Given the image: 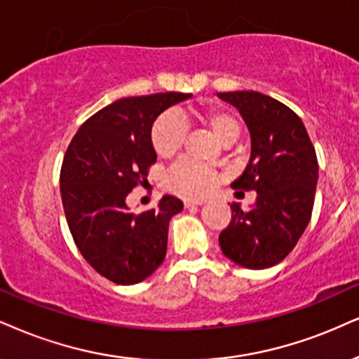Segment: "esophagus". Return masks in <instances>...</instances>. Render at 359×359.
<instances>
[{
	"label": "esophagus",
	"instance_id": "1",
	"mask_svg": "<svg viewBox=\"0 0 359 359\" xmlns=\"http://www.w3.org/2000/svg\"><path fill=\"white\" fill-rule=\"evenodd\" d=\"M206 200H203V198H187L184 200V206L187 208H193V206H201L205 205Z\"/></svg>",
	"mask_w": 359,
	"mask_h": 359
}]
</instances>
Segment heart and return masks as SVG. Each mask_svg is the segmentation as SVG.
I'll return each instance as SVG.
<instances>
[{
    "label": "heart",
    "instance_id": "heart-1",
    "mask_svg": "<svg viewBox=\"0 0 359 359\" xmlns=\"http://www.w3.org/2000/svg\"><path fill=\"white\" fill-rule=\"evenodd\" d=\"M193 118L201 121L221 143H233L240 136V119L223 108H201L193 111ZM187 128L175 113L161 114L151 128V143L161 158H171L183 148ZM219 175L213 168L194 161H180L168 175V187L188 196H201L215 188Z\"/></svg>",
    "mask_w": 359,
    "mask_h": 359
}]
</instances>
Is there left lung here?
I'll list each match as a JSON object with an SVG mask.
<instances>
[{"label": "left lung", "mask_w": 359, "mask_h": 359, "mask_svg": "<svg viewBox=\"0 0 359 359\" xmlns=\"http://www.w3.org/2000/svg\"><path fill=\"white\" fill-rule=\"evenodd\" d=\"M236 106L251 136V156L233 189L256 191L250 211L233 203L231 223L219 246L248 269L271 268L293 250L311 218L318 159L302 118L286 104L258 91L218 93Z\"/></svg>", "instance_id": "obj_1"}]
</instances>
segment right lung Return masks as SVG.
I'll use <instances>...</instances> for the list:
<instances>
[{
    "label": "right lung",
    "mask_w": 359,
    "mask_h": 359,
    "mask_svg": "<svg viewBox=\"0 0 359 359\" xmlns=\"http://www.w3.org/2000/svg\"><path fill=\"white\" fill-rule=\"evenodd\" d=\"M191 96L156 93L114 101L86 119L66 149L60 187L69 231L83 258L116 285L146 280L166 256L170 219L183 203L166 194L156 208L135 215L126 198L156 161L153 123Z\"/></svg>",
    "instance_id": "add662e5"
}]
</instances>
